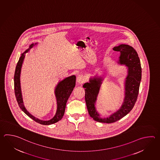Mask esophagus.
<instances>
[{"label": "esophagus", "instance_id": "1", "mask_svg": "<svg viewBox=\"0 0 160 160\" xmlns=\"http://www.w3.org/2000/svg\"><path fill=\"white\" fill-rule=\"evenodd\" d=\"M76 81L79 84H82L84 82H85V78L82 75H78V76L77 77Z\"/></svg>", "mask_w": 160, "mask_h": 160}]
</instances>
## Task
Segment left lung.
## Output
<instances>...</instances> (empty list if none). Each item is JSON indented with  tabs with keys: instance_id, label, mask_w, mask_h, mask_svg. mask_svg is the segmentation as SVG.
Returning <instances> with one entry per match:
<instances>
[{
	"instance_id": "left-lung-1",
	"label": "left lung",
	"mask_w": 160,
	"mask_h": 160,
	"mask_svg": "<svg viewBox=\"0 0 160 160\" xmlns=\"http://www.w3.org/2000/svg\"><path fill=\"white\" fill-rule=\"evenodd\" d=\"M113 49L120 52L116 62L125 65L128 69L127 75L124 82V98L120 108L107 118H102L98 112L95 105L98 99L101 84L104 80L102 76L91 77L83 87L85 88V100L88 113L93 120L100 122L112 123L126 116L133 108L137 100L141 80V67L139 57L133 48L127 44H120Z\"/></svg>"
}]
</instances>
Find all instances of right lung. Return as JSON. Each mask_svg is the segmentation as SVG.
<instances>
[{
	"mask_svg": "<svg viewBox=\"0 0 160 160\" xmlns=\"http://www.w3.org/2000/svg\"><path fill=\"white\" fill-rule=\"evenodd\" d=\"M38 44L32 43L29 46V48L27 49L24 52L21 54L20 56L19 60L17 63V67L15 68V75H14V90L15 97L17 98V102L20 109L26 114L32 118L33 120L42 125H51L54 124L62 118L64 112H65L66 103L69 97L71 94L72 92L75 88L76 85V76L72 75L63 79L62 81L58 82V85L55 88V95L56 102H57V109L54 117L49 120H42L38 118H35L31 114L26 108H25L23 102L22 93L20 87V73L21 69L23 64V61L25 58L26 53L28 52L29 49H31L34 46Z\"/></svg>",
	"mask_w": 160,
	"mask_h": 160,
	"instance_id": "obj_1",
	"label": "right lung"
}]
</instances>
